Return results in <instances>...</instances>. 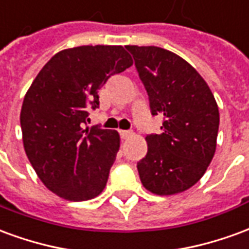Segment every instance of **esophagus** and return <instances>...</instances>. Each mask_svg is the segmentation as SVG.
I'll list each match as a JSON object with an SVG mask.
<instances>
[{"mask_svg":"<svg viewBox=\"0 0 249 249\" xmlns=\"http://www.w3.org/2000/svg\"><path fill=\"white\" fill-rule=\"evenodd\" d=\"M120 136L121 139H128L129 136H132V130H120Z\"/></svg>","mask_w":249,"mask_h":249,"instance_id":"1","label":"esophagus"}]
</instances>
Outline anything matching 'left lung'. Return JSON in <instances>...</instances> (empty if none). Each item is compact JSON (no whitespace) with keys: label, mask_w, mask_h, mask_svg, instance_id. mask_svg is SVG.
<instances>
[{"label":"left lung","mask_w":249,"mask_h":249,"mask_svg":"<svg viewBox=\"0 0 249 249\" xmlns=\"http://www.w3.org/2000/svg\"><path fill=\"white\" fill-rule=\"evenodd\" d=\"M135 60L161 133L146 135L148 152L137 162L142 185L156 195H175L197 183L216 151L219 108L195 68L157 46H125Z\"/></svg>","instance_id":"1"}]
</instances>
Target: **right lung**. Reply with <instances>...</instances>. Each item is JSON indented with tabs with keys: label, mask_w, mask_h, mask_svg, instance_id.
<instances>
[{
	"label": "right lung",
	"mask_w": 249,
	"mask_h": 249,
	"mask_svg": "<svg viewBox=\"0 0 249 249\" xmlns=\"http://www.w3.org/2000/svg\"><path fill=\"white\" fill-rule=\"evenodd\" d=\"M123 46L87 45L58 52L40 71L21 109L26 156L46 188L71 201L98 196L120 148L116 130L84 129L98 89L132 65Z\"/></svg>",
	"instance_id": "add662e5"
}]
</instances>
